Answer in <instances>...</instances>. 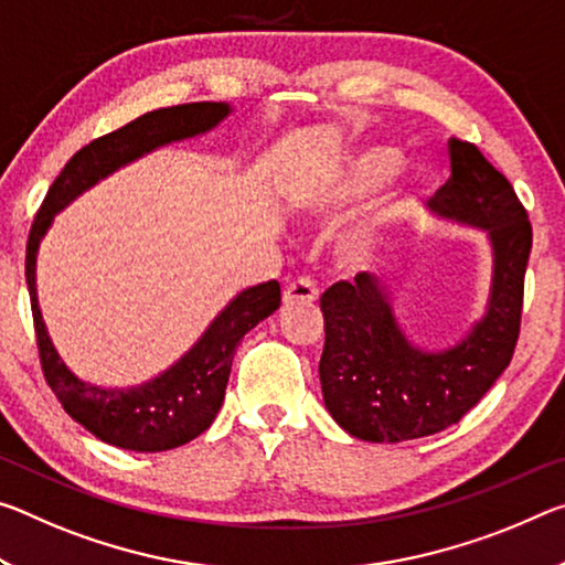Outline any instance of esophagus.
I'll list each match as a JSON object with an SVG mask.
<instances>
[{
  "label": "esophagus",
  "instance_id": "1",
  "mask_svg": "<svg viewBox=\"0 0 565 565\" xmlns=\"http://www.w3.org/2000/svg\"><path fill=\"white\" fill-rule=\"evenodd\" d=\"M319 297V284L315 276H297L286 284L284 303H311Z\"/></svg>",
  "mask_w": 565,
  "mask_h": 565
}]
</instances>
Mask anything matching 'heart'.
I'll list each match as a JSON object with an SVG mask.
<instances>
[{
	"label": "heart",
	"mask_w": 565,
	"mask_h": 565,
	"mask_svg": "<svg viewBox=\"0 0 565 565\" xmlns=\"http://www.w3.org/2000/svg\"><path fill=\"white\" fill-rule=\"evenodd\" d=\"M399 166H402V153L397 148L380 146V148L366 150V153L356 158L352 166V188L354 191H366V188L380 185L384 178L397 173Z\"/></svg>",
	"instance_id": "b5f03b06"
}]
</instances>
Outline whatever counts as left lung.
<instances>
[{"label":"left lung","mask_w":565,"mask_h":565,"mask_svg":"<svg viewBox=\"0 0 565 565\" xmlns=\"http://www.w3.org/2000/svg\"><path fill=\"white\" fill-rule=\"evenodd\" d=\"M450 178L429 209L488 228L495 279L486 319L447 352H419L395 324L377 281L356 274L321 294V392L331 417L366 443L440 433L468 415L513 360L521 334L525 266L533 226L513 185L476 142L450 138Z\"/></svg>","instance_id":"left-lung-1"}]
</instances>
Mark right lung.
<instances>
[{"label": "right lung", "instance_id": "obj_1", "mask_svg": "<svg viewBox=\"0 0 565 565\" xmlns=\"http://www.w3.org/2000/svg\"><path fill=\"white\" fill-rule=\"evenodd\" d=\"M228 115L223 103H183L140 115L122 128L95 138L79 148L60 170L55 183L40 205L26 238L24 276L30 286L34 337H38L42 374L60 405L79 425H85L103 443L122 450L163 452L191 443L216 419L226 384L234 364L236 344L258 321L281 307V286L276 281L258 284L254 289L228 303L213 321L201 342L181 362L170 366L158 380L136 390H100L79 382L67 372L52 347L38 307L34 289V262L44 231L52 216L115 168L140 158L148 150L166 146L170 140H183L211 130Z\"/></svg>", "mask_w": 565, "mask_h": 565}]
</instances>
